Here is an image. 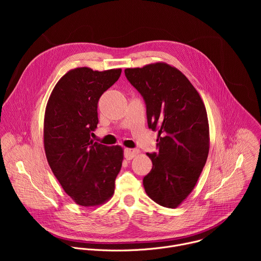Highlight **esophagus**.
Returning a JSON list of instances; mask_svg holds the SVG:
<instances>
[{
	"label": "esophagus",
	"mask_w": 261,
	"mask_h": 261,
	"mask_svg": "<svg viewBox=\"0 0 261 261\" xmlns=\"http://www.w3.org/2000/svg\"><path fill=\"white\" fill-rule=\"evenodd\" d=\"M138 154H139V151H138V150H134V148H126L125 153H124L125 158H126L127 160L133 159V158L136 157V155H138Z\"/></svg>",
	"instance_id": "esophagus-1"
}]
</instances>
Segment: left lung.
Masks as SVG:
<instances>
[{"label":"left lung","instance_id":"1","mask_svg":"<svg viewBox=\"0 0 261 261\" xmlns=\"http://www.w3.org/2000/svg\"><path fill=\"white\" fill-rule=\"evenodd\" d=\"M130 84L146 104L148 128L158 130V154H146L153 167L143 177L152 200L177 207L194 189L210 151V127L204 103L193 85L164 62L127 68Z\"/></svg>","mask_w":261,"mask_h":261}]
</instances>
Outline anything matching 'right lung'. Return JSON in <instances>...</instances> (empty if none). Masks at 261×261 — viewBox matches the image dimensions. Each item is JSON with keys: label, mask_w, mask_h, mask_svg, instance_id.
<instances>
[{"label": "right lung", "mask_w": 261, "mask_h": 261, "mask_svg": "<svg viewBox=\"0 0 261 261\" xmlns=\"http://www.w3.org/2000/svg\"><path fill=\"white\" fill-rule=\"evenodd\" d=\"M121 73V68L71 69L57 83L46 104L43 142L47 162L64 191L82 206L101 205L115 193L123 147L95 142L91 136L99 122V98Z\"/></svg>", "instance_id": "right-lung-1"}]
</instances>
